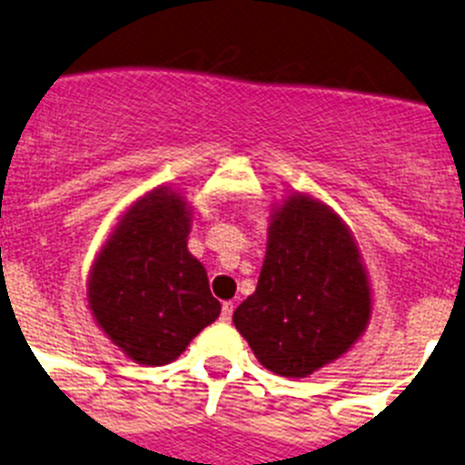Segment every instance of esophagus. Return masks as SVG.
<instances>
[{
	"label": "esophagus",
	"instance_id": "obj_1",
	"mask_svg": "<svg viewBox=\"0 0 465 465\" xmlns=\"http://www.w3.org/2000/svg\"><path fill=\"white\" fill-rule=\"evenodd\" d=\"M232 311H235V304H232V302H223V306H221V321L230 322V318H232Z\"/></svg>",
	"mask_w": 465,
	"mask_h": 465
}]
</instances>
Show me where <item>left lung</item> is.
<instances>
[{"label": "left lung", "mask_w": 465, "mask_h": 465, "mask_svg": "<svg viewBox=\"0 0 465 465\" xmlns=\"http://www.w3.org/2000/svg\"><path fill=\"white\" fill-rule=\"evenodd\" d=\"M371 311V281L346 221L297 191L272 204L258 285L232 313L255 360L276 376H311L355 346Z\"/></svg>", "instance_id": "8db88e82"}]
</instances>
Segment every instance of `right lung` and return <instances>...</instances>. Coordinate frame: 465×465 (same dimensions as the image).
<instances>
[{"mask_svg":"<svg viewBox=\"0 0 465 465\" xmlns=\"http://www.w3.org/2000/svg\"><path fill=\"white\" fill-rule=\"evenodd\" d=\"M193 207L156 186L122 212L87 276L92 318L140 366L174 361L219 318L203 262L186 246Z\"/></svg>","mask_w":465,"mask_h":465,"instance_id":"obj_1","label":"right lung"}]
</instances>
